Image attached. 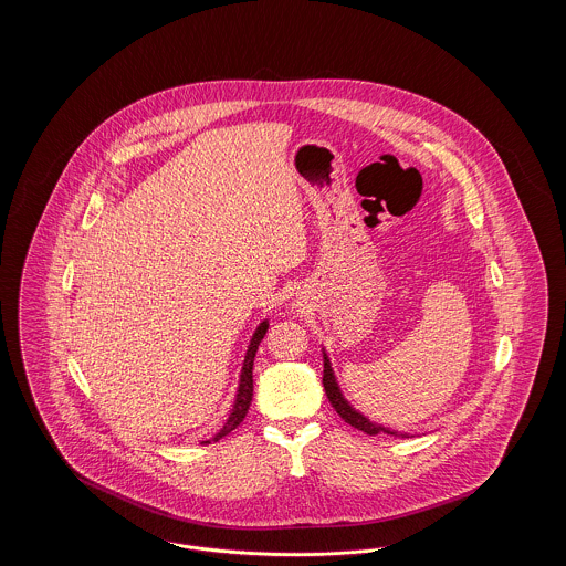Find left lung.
I'll use <instances>...</instances> for the list:
<instances>
[{
	"mask_svg": "<svg viewBox=\"0 0 566 566\" xmlns=\"http://www.w3.org/2000/svg\"><path fill=\"white\" fill-rule=\"evenodd\" d=\"M324 356V376L323 384L324 390H326V397H328V401L331 405L335 407V411L350 424L354 429H358V431L367 432V434H377V432H388V434H395V437H405V432L390 431V429H386V427H381V424H376V422H371L369 418H365L360 411H356L354 407H352L346 399H344V395H342V390H339V386H337V379H335V374H333V367H331V360H328V356H326V352L323 350Z\"/></svg>",
	"mask_w": 566,
	"mask_h": 566,
	"instance_id": "1",
	"label": "left lung"
}]
</instances>
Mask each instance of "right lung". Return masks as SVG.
<instances>
[{
    "instance_id": "obj_1",
    "label": "right lung",
    "mask_w": 566,
    "mask_h": 566,
    "mask_svg": "<svg viewBox=\"0 0 566 566\" xmlns=\"http://www.w3.org/2000/svg\"><path fill=\"white\" fill-rule=\"evenodd\" d=\"M268 328H270V323L263 321V323L256 326V331H254V335H252V339H250V346H248L245 358H243L242 376H240V386H238L235 403H233V409H231L227 422L222 424V429L216 432L214 441L222 439L224 434H229L233 429H238V427L242 424L248 409H250V403H252V390H254V386H252V365H254V356H256V350H259V344L263 342ZM206 443H210V441H206Z\"/></svg>"
}]
</instances>
